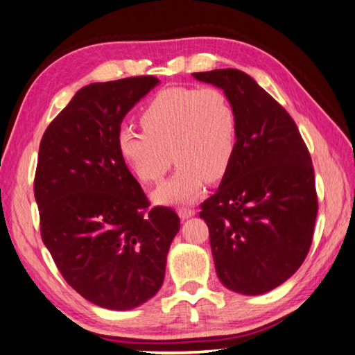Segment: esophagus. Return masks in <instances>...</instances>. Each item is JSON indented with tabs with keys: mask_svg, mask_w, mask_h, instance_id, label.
<instances>
[{
	"mask_svg": "<svg viewBox=\"0 0 355 355\" xmlns=\"http://www.w3.org/2000/svg\"><path fill=\"white\" fill-rule=\"evenodd\" d=\"M177 212H178V215H180V218H182V220H187V218H191V216L195 215V209H192V207H180Z\"/></svg>",
	"mask_w": 355,
	"mask_h": 355,
	"instance_id": "1",
	"label": "esophagus"
}]
</instances>
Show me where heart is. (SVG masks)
<instances>
[{
	"mask_svg": "<svg viewBox=\"0 0 355 355\" xmlns=\"http://www.w3.org/2000/svg\"><path fill=\"white\" fill-rule=\"evenodd\" d=\"M140 123L143 131L120 128L117 148L128 168L145 183L160 182L172 157L177 160L175 172L153 195L160 205L192 201L206 180L225 175L235 157L236 112L218 88H164L143 110Z\"/></svg>",
	"mask_w": 355,
	"mask_h": 355,
	"instance_id": "obj_1",
	"label": "heart"
}]
</instances>
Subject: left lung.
I'll use <instances>...</instances> for the list:
<instances>
[{
  "instance_id": "1",
  "label": "left lung",
  "mask_w": 355,
  "mask_h": 355,
  "mask_svg": "<svg viewBox=\"0 0 355 355\" xmlns=\"http://www.w3.org/2000/svg\"><path fill=\"white\" fill-rule=\"evenodd\" d=\"M192 76L223 89L238 123L233 162L200 212L216 275L225 288L258 296L296 273L310 250L318 216L311 157L288 112L248 74Z\"/></svg>"
}]
</instances>
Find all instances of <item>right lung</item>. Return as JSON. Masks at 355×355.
Segmentation results:
<instances>
[{
    "label": "right lung",
    "instance_id": "obj_1",
    "mask_svg": "<svg viewBox=\"0 0 355 355\" xmlns=\"http://www.w3.org/2000/svg\"><path fill=\"white\" fill-rule=\"evenodd\" d=\"M154 76L89 84L45 130L35 200L41 236L71 288L107 310L126 311L162 288L180 218L149 202L117 148L123 117Z\"/></svg>",
    "mask_w": 355,
    "mask_h": 355
}]
</instances>
